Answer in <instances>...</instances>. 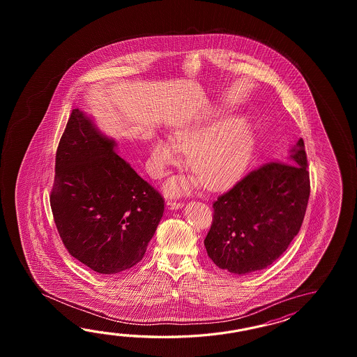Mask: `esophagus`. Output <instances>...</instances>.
Wrapping results in <instances>:
<instances>
[{"instance_id":"34e87169","label":"esophagus","mask_w":357,"mask_h":357,"mask_svg":"<svg viewBox=\"0 0 357 357\" xmlns=\"http://www.w3.org/2000/svg\"><path fill=\"white\" fill-rule=\"evenodd\" d=\"M168 209H171V211H177V209H181L183 204L180 203V202H172V200H169L167 202Z\"/></svg>"}]
</instances>
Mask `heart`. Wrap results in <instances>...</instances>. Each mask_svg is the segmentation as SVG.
Returning <instances> with one entry per match:
<instances>
[{
    "mask_svg": "<svg viewBox=\"0 0 357 357\" xmlns=\"http://www.w3.org/2000/svg\"><path fill=\"white\" fill-rule=\"evenodd\" d=\"M172 142L153 139L148 168L154 178L167 175L180 163V152L188 153V166L205 189H227L243 175L254 151V130L243 116L218 119L215 114L200 117L176 130ZM195 177H178L168 182L169 195L189 191L197 185Z\"/></svg>",
    "mask_w": 357,
    "mask_h": 357,
    "instance_id": "obj_1",
    "label": "heart"
}]
</instances>
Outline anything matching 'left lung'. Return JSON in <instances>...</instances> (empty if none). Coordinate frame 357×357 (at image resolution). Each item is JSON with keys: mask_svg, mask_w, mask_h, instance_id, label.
<instances>
[{"mask_svg": "<svg viewBox=\"0 0 357 357\" xmlns=\"http://www.w3.org/2000/svg\"><path fill=\"white\" fill-rule=\"evenodd\" d=\"M289 152L287 164L268 162L213 203L204 245L220 269L240 275L261 271L298 234L310 195L303 139Z\"/></svg>", "mask_w": 357, "mask_h": 357, "instance_id": "left-lung-1", "label": "left lung"}]
</instances>
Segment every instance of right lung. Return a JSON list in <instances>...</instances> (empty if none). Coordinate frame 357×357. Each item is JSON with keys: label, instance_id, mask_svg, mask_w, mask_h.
<instances>
[{"label": "right lung", "instance_id": "obj_1", "mask_svg": "<svg viewBox=\"0 0 357 357\" xmlns=\"http://www.w3.org/2000/svg\"><path fill=\"white\" fill-rule=\"evenodd\" d=\"M117 143L79 108L56 153L51 208L71 257L100 274L139 263L165 211L160 192L116 153Z\"/></svg>", "mask_w": 357, "mask_h": 357}]
</instances>
